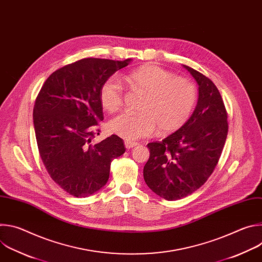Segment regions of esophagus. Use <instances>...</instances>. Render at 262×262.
Listing matches in <instances>:
<instances>
[{"mask_svg":"<svg viewBox=\"0 0 262 262\" xmlns=\"http://www.w3.org/2000/svg\"><path fill=\"white\" fill-rule=\"evenodd\" d=\"M124 144H125V147L127 148V149H130V148H133V147H135V146H137L138 145V142H135V141H128V140H125V142H124Z\"/></svg>","mask_w":262,"mask_h":262,"instance_id":"obj_1","label":"esophagus"}]
</instances>
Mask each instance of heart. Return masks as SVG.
<instances>
[{
    "label": "heart",
    "mask_w": 262,
    "mask_h": 262,
    "mask_svg": "<svg viewBox=\"0 0 262 262\" xmlns=\"http://www.w3.org/2000/svg\"><path fill=\"white\" fill-rule=\"evenodd\" d=\"M128 87L143 95L140 113L123 112L108 123V129L128 141L151 136L157 128L168 134L180 128L191 117L197 102V88L189 80L157 65H144L123 77ZM101 105L110 113L123 103V88L111 77L100 87Z\"/></svg>",
    "instance_id": "heart-1"
}]
</instances>
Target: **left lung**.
Masks as SVG:
<instances>
[{
    "label": "left lung",
    "instance_id": "obj_1",
    "mask_svg": "<svg viewBox=\"0 0 262 262\" xmlns=\"http://www.w3.org/2000/svg\"><path fill=\"white\" fill-rule=\"evenodd\" d=\"M183 67L199 85L197 106L178 130L147 144L150 157L143 170L149 189L169 201L191 195L206 182L228 134L227 111L216 86L201 72Z\"/></svg>",
    "mask_w": 262,
    "mask_h": 262
}]
</instances>
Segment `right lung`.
Instances as JSON below:
<instances>
[{
    "instance_id": "obj_1",
    "label": "right lung",
    "mask_w": 262,
    "mask_h": 262,
    "mask_svg": "<svg viewBox=\"0 0 262 262\" xmlns=\"http://www.w3.org/2000/svg\"><path fill=\"white\" fill-rule=\"evenodd\" d=\"M130 59L85 58L54 71L36 97L33 121L37 146L52 179L77 198L106 183L111 163L125 152L116 135L94 144L103 120L100 87Z\"/></svg>"
}]
</instances>
